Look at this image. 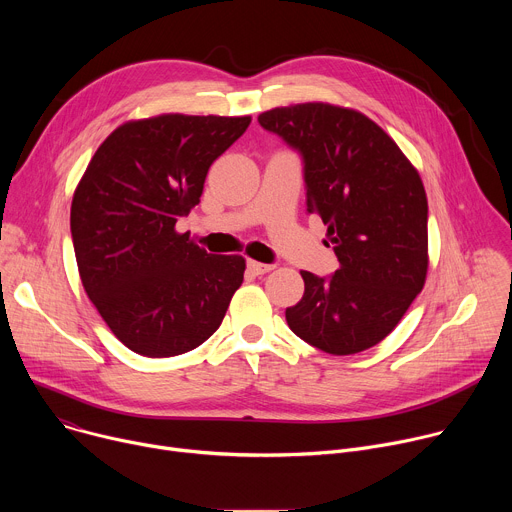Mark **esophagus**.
I'll return each mask as SVG.
<instances>
[{
	"label": "esophagus",
	"instance_id": "1",
	"mask_svg": "<svg viewBox=\"0 0 512 512\" xmlns=\"http://www.w3.org/2000/svg\"><path fill=\"white\" fill-rule=\"evenodd\" d=\"M247 267H249V271L251 273H255V275H263V273H269L275 265H271V263H261V261H253V259H249L247 261Z\"/></svg>",
	"mask_w": 512,
	"mask_h": 512
}]
</instances>
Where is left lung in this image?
Segmentation results:
<instances>
[{
    "mask_svg": "<svg viewBox=\"0 0 512 512\" xmlns=\"http://www.w3.org/2000/svg\"><path fill=\"white\" fill-rule=\"evenodd\" d=\"M259 123L300 152L308 212L328 225L340 263L330 277L302 271L304 298L285 310L287 326L336 356L379 344L427 275V196L417 170L354 109L302 103L265 111Z\"/></svg>",
    "mask_w": 512,
    "mask_h": 512,
    "instance_id": "obj_1",
    "label": "left lung"
}]
</instances>
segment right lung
Returning <instances> with one entry per match:
<instances>
[{
    "label": "right lung",
    "mask_w": 512,
    "mask_h": 512,
    "mask_svg": "<svg viewBox=\"0 0 512 512\" xmlns=\"http://www.w3.org/2000/svg\"><path fill=\"white\" fill-rule=\"evenodd\" d=\"M249 123L180 113L127 121L89 162L72 196V245L89 300L129 350L184 354L221 326L245 259L206 253L176 223Z\"/></svg>",
    "instance_id": "obj_1"
}]
</instances>
